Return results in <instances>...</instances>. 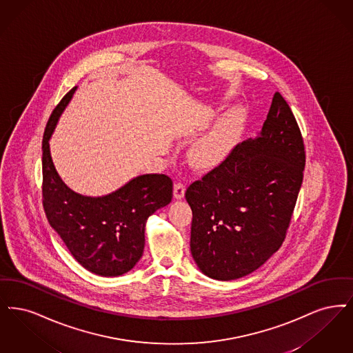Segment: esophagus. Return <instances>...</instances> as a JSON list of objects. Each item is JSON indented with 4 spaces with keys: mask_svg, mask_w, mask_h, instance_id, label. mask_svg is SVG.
<instances>
[{
    "mask_svg": "<svg viewBox=\"0 0 353 353\" xmlns=\"http://www.w3.org/2000/svg\"><path fill=\"white\" fill-rule=\"evenodd\" d=\"M185 194V185L183 183L174 184V198L175 199H183Z\"/></svg>",
    "mask_w": 353,
    "mask_h": 353,
    "instance_id": "1",
    "label": "esophagus"
}]
</instances>
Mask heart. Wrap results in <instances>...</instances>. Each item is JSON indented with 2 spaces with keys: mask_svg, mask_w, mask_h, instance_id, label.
<instances>
[{
  "mask_svg": "<svg viewBox=\"0 0 353 353\" xmlns=\"http://www.w3.org/2000/svg\"><path fill=\"white\" fill-rule=\"evenodd\" d=\"M245 116L241 109H233L215 126L199 138L190 150V161L199 171L220 168L233 152L241 137Z\"/></svg>",
  "mask_w": 353,
  "mask_h": 353,
  "instance_id": "obj_1",
  "label": "heart"
}]
</instances>
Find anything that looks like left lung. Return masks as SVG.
<instances>
[{"instance_id":"1","label":"left lung","mask_w":353,"mask_h":353,"mask_svg":"<svg viewBox=\"0 0 353 353\" xmlns=\"http://www.w3.org/2000/svg\"><path fill=\"white\" fill-rule=\"evenodd\" d=\"M305 145L276 92L260 133L191 184V254L200 272L232 281L257 270L282 245L303 181Z\"/></svg>"}]
</instances>
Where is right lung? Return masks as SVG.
<instances>
[{
  "mask_svg": "<svg viewBox=\"0 0 353 353\" xmlns=\"http://www.w3.org/2000/svg\"><path fill=\"white\" fill-rule=\"evenodd\" d=\"M77 88L54 109L43 134V207L50 225L83 268L97 276H123L142 257L149 216L172 199V181L165 174L138 175L103 196L77 194L64 183L51 158L50 138Z\"/></svg>",
  "mask_w": 353,
  "mask_h": 353,
  "instance_id": "obj_1",
  "label": "right lung"
}]
</instances>
